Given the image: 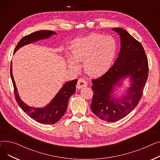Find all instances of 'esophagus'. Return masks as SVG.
Masks as SVG:
<instances>
[{"label": "esophagus", "instance_id": "esophagus-1", "mask_svg": "<svg viewBox=\"0 0 160 160\" xmlns=\"http://www.w3.org/2000/svg\"><path fill=\"white\" fill-rule=\"evenodd\" d=\"M88 86V83L86 82V81L83 79V78H80L78 79L77 85V88L78 89H82L83 88H85Z\"/></svg>", "mask_w": 160, "mask_h": 160}]
</instances>
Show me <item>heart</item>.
<instances>
[{
    "label": "heart",
    "mask_w": 160,
    "mask_h": 160,
    "mask_svg": "<svg viewBox=\"0 0 160 160\" xmlns=\"http://www.w3.org/2000/svg\"><path fill=\"white\" fill-rule=\"evenodd\" d=\"M117 51V43L112 36L93 33L76 39L71 46V56H66L67 65L77 69L78 62H83L86 72L98 77L111 67Z\"/></svg>",
    "instance_id": "obj_1"
}]
</instances>
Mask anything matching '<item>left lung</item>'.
<instances>
[{
    "instance_id": "8db88e82",
    "label": "left lung",
    "mask_w": 160,
    "mask_h": 160,
    "mask_svg": "<svg viewBox=\"0 0 160 160\" xmlns=\"http://www.w3.org/2000/svg\"><path fill=\"white\" fill-rule=\"evenodd\" d=\"M121 37V50L113 65L101 77L92 80L93 96L91 109L100 119L115 122L129 114L142 97L148 78V65L145 50L130 33L121 28L112 29ZM129 79L124 95L118 89Z\"/></svg>"
}]
</instances>
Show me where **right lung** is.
<instances>
[{
  "mask_svg": "<svg viewBox=\"0 0 160 160\" xmlns=\"http://www.w3.org/2000/svg\"><path fill=\"white\" fill-rule=\"evenodd\" d=\"M55 34H56L55 32L50 30H40L33 32L28 36H24L19 41L15 48L14 53L24 45L34 43V42L40 40L48 39ZM10 75L14 88L17 102L18 103L22 110L31 118L40 123L47 124H54L63 116L67 110L69 99L75 93L76 86H77L78 82L77 79H75L66 82L52 99L51 101L47 106L43 108H35L29 106L21 99L13 79L12 63H11Z\"/></svg>",
  "mask_w": 160,
  "mask_h": 160,
  "instance_id": "obj_1",
  "label": "right lung"
}]
</instances>
